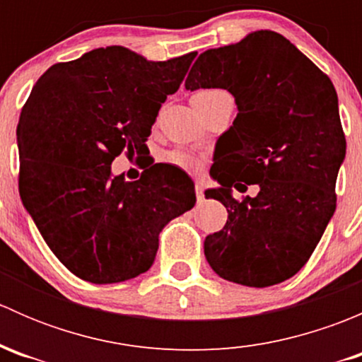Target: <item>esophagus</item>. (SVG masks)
<instances>
[{
	"mask_svg": "<svg viewBox=\"0 0 362 362\" xmlns=\"http://www.w3.org/2000/svg\"><path fill=\"white\" fill-rule=\"evenodd\" d=\"M194 189H196V199H198V203H202L203 199H204V194H203L204 187H203V184H202V182H196Z\"/></svg>",
	"mask_w": 362,
	"mask_h": 362,
	"instance_id": "esophagus-1",
	"label": "esophagus"
}]
</instances>
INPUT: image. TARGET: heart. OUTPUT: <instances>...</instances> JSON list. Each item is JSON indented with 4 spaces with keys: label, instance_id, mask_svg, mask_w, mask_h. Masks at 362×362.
<instances>
[{
    "label": "heart",
    "instance_id": "1",
    "mask_svg": "<svg viewBox=\"0 0 362 362\" xmlns=\"http://www.w3.org/2000/svg\"><path fill=\"white\" fill-rule=\"evenodd\" d=\"M215 93H222V90H218V89H202V90H198L194 96H210V94H215ZM166 160L170 164H173V166L180 168V170H185V171H196V170H198V166H199L198 160L192 158L191 154H187V152H182V151L170 152V154L166 156Z\"/></svg>",
    "mask_w": 362,
    "mask_h": 362
}]
</instances>
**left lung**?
Wrapping results in <instances>:
<instances>
[{
    "mask_svg": "<svg viewBox=\"0 0 362 362\" xmlns=\"http://www.w3.org/2000/svg\"><path fill=\"white\" fill-rule=\"evenodd\" d=\"M185 89H226L238 107L210 170L221 187L204 192L229 214L224 228L204 240L208 264L249 287L291 279L337 208L346 141L333 82L289 40L261 29L203 52ZM252 183L259 185L255 199L232 198L231 187Z\"/></svg>",
    "mask_w": 362,
    "mask_h": 362,
    "instance_id": "8db88e82",
    "label": "left lung"
}]
</instances>
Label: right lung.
Instances as JSON below:
<instances>
[{"label": "right lung", "mask_w": 362, "mask_h": 362, "mask_svg": "<svg viewBox=\"0 0 362 362\" xmlns=\"http://www.w3.org/2000/svg\"><path fill=\"white\" fill-rule=\"evenodd\" d=\"M194 57L156 63L112 45L54 64L33 87L17 126L21 199L78 279L117 284L145 273L164 226L194 206L185 171L152 164L126 182L110 168L120 152L144 154Z\"/></svg>", "instance_id": "1"}]
</instances>
